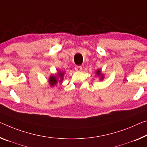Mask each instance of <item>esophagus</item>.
<instances>
[{"instance_id": "obj_1", "label": "esophagus", "mask_w": 147, "mask_h": 147, "mask_svg": "<svg viewBox=\"0 0 147 147\" xmlns=\"http://www.w3.org/2000/svg\"><path fill=\"white\" fill-rule=\"evenodd\" d=\"M75 69L77 71H81V69H82V67H81V66H76L75 67Z\"/></svg>"}]
</instances>
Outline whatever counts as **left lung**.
<instances>
[{
  "instance_id": "left-lung-1",
  "label": "left lung",
  "mask_w": 147,
  "mask_h": 147,
  "mask_svg": "<svg viewBox=\"0 0 147 147\" xmlns=\"http://www.w3.org/2000/svg\"><path fill=\"white\" fill-rule=\"evenodd\" d=\"M96 76H100V80H103L104 79V76H103V75L102 74H101V71H100V69H98V70H97L96 71Z\"/></svg>"
}]
</instances>
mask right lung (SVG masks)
Masks as SVG:
<instances>
[{"label":"right lung","instance_id":"obj_1","mask_svg":"<svg viewBox=\"0 0 147 147\" xmlns=\"http://www.w3.org/2000/svg\"><path fill=\"white\" fill-rule=\"evenodd\" d=\"M64 73L62 71H58V74L56 76L52 75L50 76L49 80V83L51 87H54L55 85L57 84V83L59 81L61 82L64 78Z\"/></svg>","mask_w":147,"mask_h":147}]
</instances>
